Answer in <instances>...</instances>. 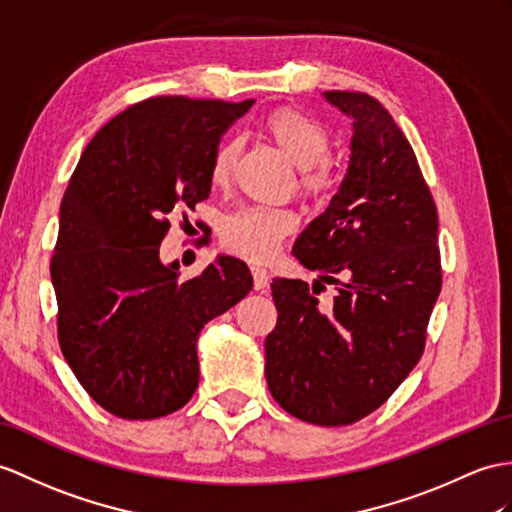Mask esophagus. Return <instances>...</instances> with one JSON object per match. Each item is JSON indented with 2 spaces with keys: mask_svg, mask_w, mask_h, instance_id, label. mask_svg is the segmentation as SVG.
Wrapping results in <instances>:
<instances>
[{
  "mask_svg": "<svg viewBox=\"0 0 512 512\" xmlns=\"http://www.w3.org/2000/svg\"><path fill=\"white\" fill-rule=\"evenodd\" d=\"M252 278H254V289L256 291H265L267 286H269V273L263 267H254L252 269Z\"/></svg>",
  "mask_w": 512,
  "mask_h": 512,
  "instance_id": "esophagus-1",
  "label": "esophagus"
}]
</instances>
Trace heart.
Instances as JSON below:
<instances>
[{
    "label": "heart",
    "mask_w": 512,
    "mask_h": 512,
    "mask_svg": "<svg viewBox=\"0 0 512 512\" xmlns=\"http://www.w3.org/2000/svg\"><path fill=\"white\" fill-rule=\"evenodd\" d=\"M263 132L280 152L299 169L297 193L313 204H321L334 193L339 176L332 162L330 136L317 119L297 108H276L263 121ZM241 154V143L228 139L221 143L210 165L215 186H228ZM295 230L293 213L284 208H241L221 221L219 239L226 252L249 263H269L278 254L280 243Z\"/></svg>",
    "instance_id": "1"
}]
</instances>
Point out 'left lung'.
<instances>
[{
	"mask_svg": "<svg viewBox=\"0 0 512 512\" xmlns=\"http://www.w3.org/2000/svg\"><path fill=\"white\" fill-rule=\"evenodd\" d=\"M323 95L352 117L350 167L293 245L319 280L271 284L278 323L265 339V376L286 413L334 428L380 408L419 363L441 252L432 193L389 110L367 93ZM326 283L340 293L319 303Z\"/></svg>",
	"mask_w": 512,
	"mask_h": 512,
	"instance_id": "1",
	"label": "left lung"
}]
</instances>
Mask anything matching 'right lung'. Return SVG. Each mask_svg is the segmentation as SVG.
<instances>
[{
	"instance_id": "right-lung-1",
	"label": "right lung",
	"mask_w": 512,
	"mask_h": 512,
	"mask_svg": "<svg viewBox=\"0 0 512 512\" xmlns=\"http://www.w3.org/2000/svg\"><path fill=\"white\" fill-rule=\"evenodd\" d=\"M254 99L158 95L112 117L86 145L60 204L52 256L62 356L121 419H158L191 400L197 336L252 291L239 258L197 278L160 263L171 221L210 195L221 136Z\"/></svg>"
}]
</instances>
